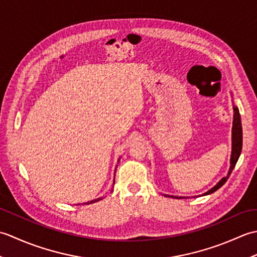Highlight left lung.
Wrapping results in <instances>:
<instances>
[{
	"label": "left lung",
	"mask_w": 257,
	"mask_h": 257,
	"mask_svg": "<svg viewBox=\"0 0 257 257\" xmlns=\"http://www.w3.org/2000/svg\"><path fill=\"white\" fill-rule=\"evenodd\" d=\"M234 119H233V128H232V155H231V167L230 170H228L227 176L225 178H223L221 181L217 183L215 187H213L211 190L207 191L204 195L211 194L213 192H215L217 189H220L223 184H224L228 177L231 176V173L233 171L234 167H235L236 162L239 158V155H241L242 151V143H243V135H242V122H241V116H239V111L237 107H234ZM169 196V195H166ZM173 199H188V198H180V196H171Z\"/></svg>",
	"instance_id": "obj_1"
}]
</instances>
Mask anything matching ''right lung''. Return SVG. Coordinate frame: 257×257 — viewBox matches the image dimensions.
Masks as SVG:
<instances>
[{
  "instance_id": "add662e5",
  "label": "right lung",
  "mask_w": 257,
  "mask_h": 257,
  "mask_svg": "<svg viewBox=\"0 0 257 257\" xmlns=\"http://www.w3.org/2000/svg\"><path fill=\"white\" fill-rule=\"evenodd\" d=\"M102 198H99V199H96V200H94V201H90V202H87L86 204H90V203H95V202H97V201H100Z\"/></svg>"
}]
</instances>
